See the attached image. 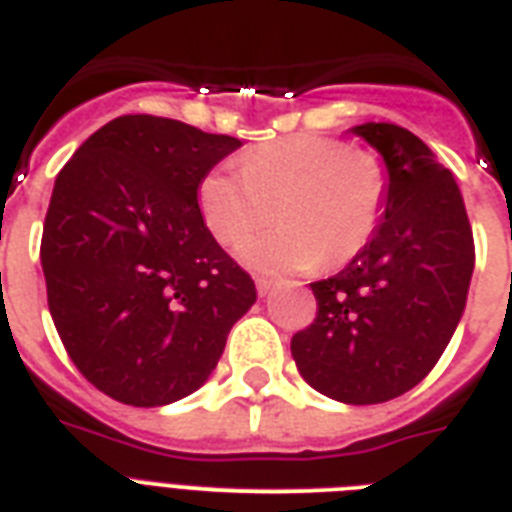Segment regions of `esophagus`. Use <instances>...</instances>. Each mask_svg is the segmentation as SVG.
Here are the masks:
<instances>
[{
  "label": "esophagus",
  "instance_id": "1",
  "mask_svg": "<svg viewBox=\"0 0 512 512\" xmlns=\"http://www.w3.org/2000/svg\"><path fill=\"white\" fill-rule=\"evenodd\" d=\"M257 295L265 297V295H271V289H273V279H268V276H257Z\"/></svg>",
  "mask_w": 512,
  "mask_h": 512
}]
</instances>
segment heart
<instances>
[{
    "mask_svg": "<svg viewBox=\"0 0 512 512\" xmlns=\"http://www.w3.org/2000/svg\"><path fill=\"white\" fill-rule=\"evenodd\" d=\"M388 201V172L372 154L327 135L273 140L199 183L204 225L231 247L276 212L281 223L249 236L241 260L265 273L348 263L372 241Z\"/></svg>",
    "mask_w": 512,
    "mask_h": 512,
    "instance_id": "1",
    "label": "heart"
}]
</instances>
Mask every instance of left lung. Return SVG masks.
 <instances>
[{
    "label": "left lung",
    "instance_id": "1",
    "mask_svg": "<svg viewBox=\"0 0 512 512\" xmlns=\"http://www.w3.org/2000/svg\"><path fill=\"white\" fill-rule=\"evenodd\" d=\"M356 135L388 167L372 241L332 279L313 281L316 319L292 337L303 380L342 404H382L428 377L460 324L476 247L454 175L404 127Z\"/></svg>",
    "mask_w": 512,
    "mask_h": 512
}]
</instances>
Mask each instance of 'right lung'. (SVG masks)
Listing matches in <instances>:
<instances>
[{"instance_id": "1", "label": "right lung", "mask_w": 512, "mask_h": 512, "mask_svg": "<svg viewBox=\"0 0 512 512\" xmlns=\"http://www.w3.org/2000/svg\"><path fill=\"white\" fill-rule=\"evenodd\" d=\"M241 146L162 116H119L76 148L44 217L47 305L106 396L164 406L199 390L255 305L249 273L204 225L199 183Z\"/></svg>"}]
</instances>
